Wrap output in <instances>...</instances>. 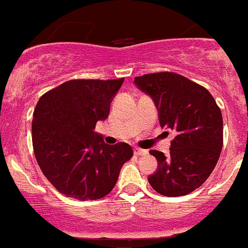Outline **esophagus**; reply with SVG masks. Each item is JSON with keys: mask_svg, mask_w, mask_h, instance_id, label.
I'll return each mask as SVG.
<instances>
[{"mask_svg": "<svg viewBox=\"0 0 248 248\" xmlns=\"http://www.w3.org/2000/svg\"><path fill=\"white\" fill-rule=\"evenodd\" d=\"M134 154L135 155H146L147 151L146 149H142V148H139V147H136V148H134Z\"/></svg>", "mask_w": 248, "mask_h": 248, "instance_id": "34e87169", "label": "esophagus"}]
</instances>
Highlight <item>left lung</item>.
<instances>
[{
    "label": "left lung",
    "instance_id": "left-lung-1",
    "mask_svg": "<svg viewBox=\"0 0 248 248\" xmlns=\"http://www.w3.org/2000/svg\"><path fill=\"white\" fill-rule=\"evenodd\" d=\"M134 83L154 101L161 127L175 134L168 155L149 152L158 160L156 171L148 176L149 185L165 197L189 194L207 180L219 159V107L207 89L177 73H148L135 77Z\"/></svg>",
    "mask_w": 248,
    "mask_h": 248
}]
</instances>
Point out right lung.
Returning <instances> with one entry per match:
<instances>
[{"mask_svg": "<svg viewBox=\"0 0 248 248\" xmlns=\"http://www.w3.org/2000/svg\"><path fill=\"white\" fill-rule=\"evenodd\" d=\"M119 79H73L42 95L32 121L36 160L46 180L66 197L85 202L106 197L116 186L127 143L107 144L94 131L109 114Z\"/></svg>", "mask_w": 248, "mask_h": 248, "instance_id": "1", "label": "right lung"}]
</instances>
